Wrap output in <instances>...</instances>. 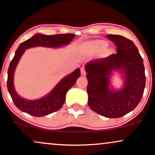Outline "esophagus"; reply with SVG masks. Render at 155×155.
<instances>
[{
    "mask_svg": "<svg viewBox=\"0 0 155 155\" xmlns=\"http://www.w3.org/2000/svg\"><path fill=\"white\" fill-rule=\"evenodd\" d=\"M81 76H86V71H85V69H84V68H81Z\"/></svg>",
    "mask_w": 155,
    "mask_h": 155,
    "instance_id": "1",
    "label": "esophagus"
}]
</instances>
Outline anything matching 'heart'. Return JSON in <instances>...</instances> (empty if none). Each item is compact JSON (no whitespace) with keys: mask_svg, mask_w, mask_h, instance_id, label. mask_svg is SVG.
<instances>
[{"mask_svg":"<svg viewBox=\"0 0 155 155\" xmlns=\"http://www.w3.org/2000/svg\"><path fill=\"white\" fill-rule=\"evenodd\" d=\"M106 44H105V43H103V45H105Z\"/></svg>","mask_w":155,"mask_h":155,"instance_id":"b5f03b06","label":"heart"}]
</instances>
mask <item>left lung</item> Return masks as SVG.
I'll return each mask as SVG.
<instances>
[{
  "label": "left lung",
  "instance_id": "obj_1",
  "mask_svg": "<svg viewBox=\"0 0 155 155\" xmlns=\"http://www.w3.org/2000/svg\"><path fill=\"white\" fill-rule=\"evenodd\" d=\"M114 42L117 53L96 59L86 64L88 79V104L92 110L109 118H117L133 110L139 104L145 87L143 59L133 41L117 35H108ZM113 71H119L123 86L111 85Z\"/></svg>",
  "mask_w": 155,
  "mask_h": 155
}]
</instances>
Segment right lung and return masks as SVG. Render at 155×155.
<instances>
[{"instance_id":"right-lung-1","label":"right lung","mask_w":155,"mask_h":155,"mask_svg":"<svg viewBox=\"0 0 155 155\" xmlns=\"http://www.w3.org/2000/svg\"><path fill=\"white\" fill-rule=\"evenodd\" d=\"M74 37V34L46 35L37 33L20 45L15 51V56L10 63L7 81L8 92L15 106L19 110L32 116L42 117L57 111L62 107L67 91L75 84L76 80L81 76L80 69H76L72 73L64 76L46 96L35 100H28L18 95L14 86V73L18 61L27 49L35 47L59 48L69 45Z\"/></svg>"}]
</instances>
